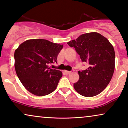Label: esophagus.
I'll return each instance as SVG.
<instances>
[{"label": "esophagus", "instance_id": "esophagus-1", "mask_svg": "<svg viewBox=\"0 0 128 128\" xmlns=\"http://www.w3.org/2000/svg\"><path fill=\"white\" fill-rule=\"evenodd\" d=\"M65 73L66 74H70L71 73V71H69V70H65Z\"/></svg>", "mask_w": 128, "mask_h": 128}]
</instances>
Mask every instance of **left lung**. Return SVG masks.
Instances as JSON below:
<instances>
[{"label": "left lung", "instance_id": "8db88e82", "mask_svg": "<svg viewBox=\"0 0 128 128\" xmlns=\"http://www.w3.org/2000/svg\"><path fill=\"white\" fill-rule=\"evenodd\" d=\"M67 44L76 49L82 62L89 64L87 70L78 72L80 78L74 84L75 90L83 96L98 95L106 88L113 76V46L106 37L97 32L82 34Z\"/></svg>", "mask_w": 128, "mask_h": 128}]
</instances>
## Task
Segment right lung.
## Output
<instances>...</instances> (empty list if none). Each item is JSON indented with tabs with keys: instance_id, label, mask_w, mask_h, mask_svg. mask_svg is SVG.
<instances>
[{
	"instance_id": "obj_1",
	"label": "right lung",
	"mask_w": 128,
	"mask_h": 128,
	"mask_svg": "<svg viewBox=\"0 0 128 128\" xmlns=\"http://www.w3.org/2000/svg\"><path fill=\"white\" fill-rule=\"evenodd\" d=\"M63 46L46 40L34 39L26 40L16 50L15 69L27 90L36 96H46L55 90L62 72L50 69L48 64L57 62Z\"/></svg>"
}]
</instances>
